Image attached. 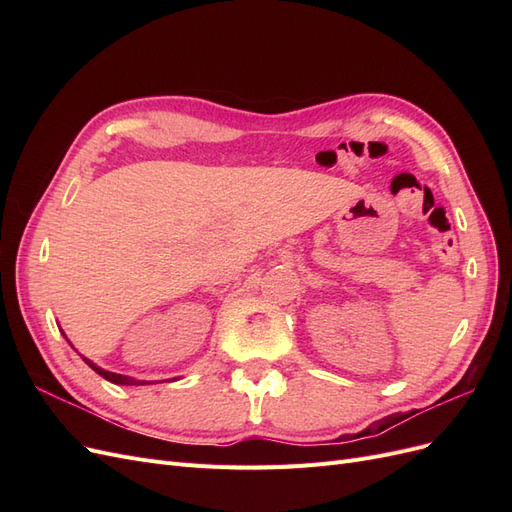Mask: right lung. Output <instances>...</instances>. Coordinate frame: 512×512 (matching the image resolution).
<instances>
[{"label": "right lung", "instance_id": "1", "mask_svg": "<svg viewBox=\"0 0 512 512\" xmlns=\"http://www.w3.org/2000/svg\"><path fill=\"white\" fill-rule=\"evenodd\" d=\"M85 363L96 371V374H100L102 378H106L108 382H115V384H143V382H134L132 378H126V376H119V374H113V371H106V369H100L98 365H94L91 361L85 359Z\"/></svg>", "mask_w": 512, "mask_h": 512}]
</instances>
